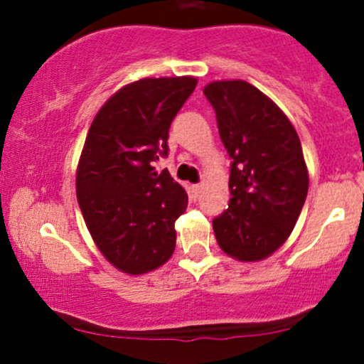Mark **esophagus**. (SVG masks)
I'll list each match as a JSON object with an SVG mask.
<instances>
[{"label": "esophagus", "mask_w": 364, "mask_h": 364, "mask_svg": "<svg viewBox=\"0 0 364 364\" xmlns=\"http://www.w3.org/2000/svg\"><path fill=\"white\" fill-rule=\"evenodd\" d=\"M200 188H203V186H200V185H193L192 186V192H193V196H199V193H200Z\"/></svg>", "instance_id": "obj_1"}]
</instances>
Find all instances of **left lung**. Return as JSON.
<instances>
[{"label": "left lung", "instance_id": "8db88e82", "mask_svg": "<svg viewBox=\"0 0 364 364\" xmlns=\"http://www.w3.org/2000/svg\"><path fill=\"white\" fill-rule=\"evenodd\" d=\"M230 161L229 208L213 218L216 241L252 262L282 247L303 209L308 171L294 127L274 102L245 80L204 87Z\"/></svg>", "mask_w": 364, "mask_h": 364}]
</instances>
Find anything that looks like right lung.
Instances as JSON below:
<instances>
[{"instance_id":"right-lung-1","label":"right lung","mask_w":364,"mask_h":364,"mask_svg":"<svg viewBox=\"0 0 364 364\" xmlns=\"http://www.w3.org/2000/svg\"><path fill=\"white\" fill-rule=\"evenodd\" d=\"M197 86L193 77L141 79L98 111L77 168V200L105 259L128 274L156 269L176 248L188 196L167 168L168 128Z\"/></svg>"}]
</instances>
